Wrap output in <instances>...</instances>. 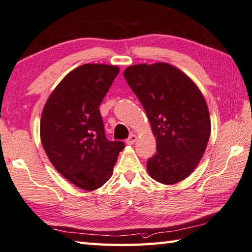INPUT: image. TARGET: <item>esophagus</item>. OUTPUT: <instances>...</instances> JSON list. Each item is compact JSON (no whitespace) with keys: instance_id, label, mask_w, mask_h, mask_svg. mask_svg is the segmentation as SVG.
Instances as JSON below:
<instances>
[{"instance_id":"34e87169","label":"esophagus","mask_w":252,"mask_h":252,"mask_svg":"<svg viewBox=\"0 0 252 252\" xmlns=\"http://www.w3.org/2000/svg\"><path fill=\"white\" fill-rule=\"evenodd\" d=\"M136 140H137V137H136V135H134V134H131L128 138H127V140H126V143L128 144V145H133Z\"/></svg>"}]
</instances>
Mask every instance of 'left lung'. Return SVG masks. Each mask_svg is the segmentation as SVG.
Segmentation results:
<instances>
[{"label": "left lung", "mask_w": 252, "mask_h": 252, "mask_svg": "<svg viewBox=\"0 0 252 252\" xmlns=\"http://www.w3.org/2000/svg\"><path fill=\"white\" fill-rule=\"evenodd\" d=\"M124 77L156 138L157 152L147 161L149 176L164 185L182 182L199 164L210 137L204 95L183 70L162 62L128 66Z\"/></svg>", "instance_id": "8db88e82"}]
</instances>
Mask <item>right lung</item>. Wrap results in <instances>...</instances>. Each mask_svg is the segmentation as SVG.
Masks as SVG:
<instances>
[{"label": "right lung", "mask_w": 252, "mask_h": 252, "mask_svg": "<svg viewBox=\"0 0 252 252\" xmlns=\"http://www.w3.org/2000/svg\"><path fill=\"white\" fill-rule=\"evenodd\" d=\"M119 67L84 64L62 79L44 105L39 135L55 169L92 191L112 177L123 142L106 138L99 105Z\"/></svg>", "instance_id": "add662e5"}]
</instances>
